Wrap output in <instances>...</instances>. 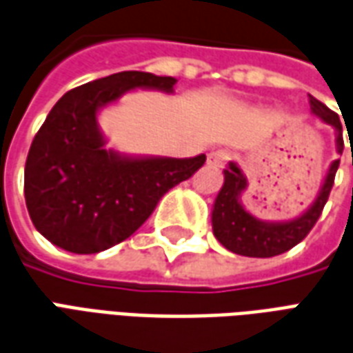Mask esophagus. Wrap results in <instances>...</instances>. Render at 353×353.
<instances>
[{"mask_svg": "<svg viewBox=\"0 0 353 353\" xmlns=\"http://www.w3.org/2000/svg\"><path fill=\"white\" fill-rule=\"evenodd\" d=\"M229 159V153L227 151H212L208 154V164L210 166H223Z\"/></svg>", "mask_w": 353, "mask_h": 353, "instance_id": "1", "label": "esophagus"}]
</instances>
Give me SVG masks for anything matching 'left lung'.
I'll return each instance as SVG.
<instances>
[{"mask_svg":"<svg viewBox=\"0 0 353 353\" xmlns=\"http://www.w3.org/2000/svg\"><path fill=\"white\" fill-rule=\"evenodd\" d=\"M310 111L312 115L321 119L325 124H331L334 128V143H336V153L342 154L344 141H342V124L339 115L327 108L325 103L316 100L310 96ZM339 162L333 161L329 164L323 183L319 187L316 199L312 202L308 210L293 219L285 221H268L259 219L250 214L242 204V194L248 189V179L238 168L236 162H229V166L223 170L225 181H223L221 191L215 196L214 208H212V229L215 238L221 242L229 252L244 257H274L280 253L289 252L293 245H296L304 236L312 230L316 221L321 215V210L325 206L329 192L333 189L334 174L339 170Z\"/></svg>","mask_w":353,"mask_h":353,"instance_id":"left-lung-1","label":"left lung"}]
</instances>
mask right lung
<instances>
[{"label": "right lung", "instance_id": "right-lung-1", "mask_svg": "<svg viewBox=\"0 0 353 353\" xmlns=\"http://www.w3.org/2000/svg\"><path fill=\"white\" fill-rule=\"evenodd\" d=\"M176 77L121 72L65 92L35 134L24 196L35 229L70 253H100L132 236L157 202L206 162L126 154L108 147L98 124L103 108L130 90L172 94Z\"/></svg>", "mask_w": 353, "mask_h": 353}]
</instances>
